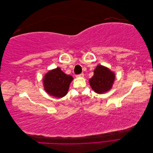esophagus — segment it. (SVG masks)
Returning <instances> with one entry per match:
<instances>
[{"label":"esophagus","instance_id":"1","mask_svg":"<svg viewBox=\"0 0 153 153\" xmlns=\"http://www.w3.org/2000/svg\"><path fill=\"white\" fill-rule=\"evenodd\" d=\"M84 73H81V74H79V75H76V76L77 78H78V77H84Z\"/></svg>","mask_w":153,"mask_h":153}]
</instances>
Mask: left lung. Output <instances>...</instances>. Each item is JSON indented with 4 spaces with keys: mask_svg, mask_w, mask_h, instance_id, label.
Listing matches in <instances>:
<instances>
[{
    "mask_svg": "<svg viewBox=\"0 0 153 153\" xmlns=\"http://www.w3.org/2000/svg\"><path fill=\"white\" fill-rule=\"evenodd\" d=\"M94 73V75L89 80L92 89L98 94H102L109 91L114 84V73L101 65L97 66Z\"/></svg>",
    "mask_w": 153,
    "mask_h": 153,
    "instance_id": "8db88e82",
    "label": "left lung"
}]
</instances>
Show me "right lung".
<instances>
[{
    "instance_id": "1",
    "label": "right lung",
    "mask_w": 153,
    "mask_h": 153,
    "mask_svg": "<svg viewBox=\"0 0 153 153\" xmlns=\"http://www.w3.org/2000/svg\"><path fill=\"white\" fill-rule=\"evenodd\" d=\"M73 79L71 75H66L61 68H57L45 75L43 78L45 90L56 98H62L66 95Z\"/></svg>"
}]
</instances>
